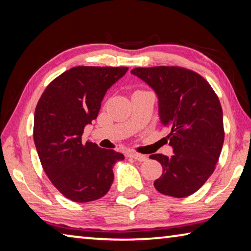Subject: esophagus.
Listing matches in <instances>:
<instances>
[{"label":"esophagus","instance_id":"obj_1","mask_svg":"<svg viewBox=\"0 0 251 251\" xmlns=\"http://www.w3.org/2000/svg\"><path fill=\"white\" fill-rule=\"evenodd\" d=\"M129 157H131V158H134L135 160H137V161H146L147 160V157L145 155L137 154V152H130Z\"/></svg>","mask_w":251,"mask_h":251}]
</instances>
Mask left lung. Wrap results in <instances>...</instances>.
<instances>
[{"instance_id":"8db88e82","label":"left lung","mask_w":251,"mask_h":251,"mask_svg":"<svg viewBox=\"0 0 251 251\" xmlns=\"http://www.w3.org/2000/svg\"><path fill=\"white\" fill-rule=\"evenodd\" d=\"M131 74L158 95L160 121L174 148L171 157L150 156L163 166L155 188L167 196H190L211 176L222 152L225 130L218 96L201 74L185 67H136Z\"/></svg>"}]
</instances>
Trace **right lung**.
I'll list each match as a JSON object with an SVG mask.
<instances>
[{
  "mask_svg": "<svg viewBox=\"0 0 251 251\" xmlns=\"http://www.w3.org/2000/svg\"><path fill=\"white\" fill-rule=\"evenodd\" d=\"M128 67L76 66L50 82L34 114L33 137L42 167L59 193L75 202L106 194L113 167L124 155L84 143V128L96 120L108 88Z\"/></svg>",
  "mask_w": 251,
  "mask_h": 251,
  "instance_id": "1",
  "label": "right lung"
}]
</instances>
